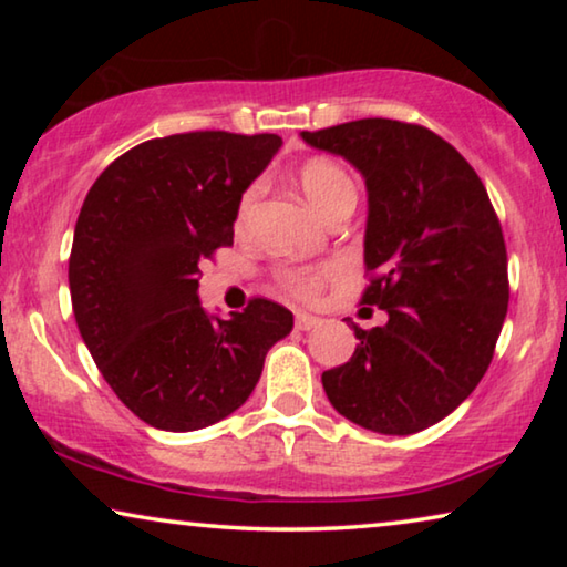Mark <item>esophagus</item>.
Wrapping results in <instances>:
<instances>
[{"label":"esophagus","instance_id":"34e87169","mask_svg":"<svg viewBox=\"0 0 567 567\" xmlns=\"http://www.w3.org/2000/svg\"><path fill=\"white\" fill-rule=\"evenodd\" d=\"M317 324H320V320H317V317L307 315V312H297V330L307 332V330H315Z\"/></svg>","mask_w":567,"mask_h":567}]
</instances>
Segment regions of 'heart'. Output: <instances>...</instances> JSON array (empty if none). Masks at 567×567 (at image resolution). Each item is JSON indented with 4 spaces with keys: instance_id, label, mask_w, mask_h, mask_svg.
<instances>
[{
    "instance_id": "obj_1",
    "label": "heart",
    "mask_w": 567,
    "mask_h": 567,
    "mask_svg": "<svg viewBox=\"0 0 567 567\" xmlns=\"http://www.w3.org/2000/svg\"><path fill=\"white\" fill-rule=\"evenodd\" d=\"M299 188L305 193L307 204L312 206L322 219L340 206H355V183L338 162L309 159L307 165L299 169ZM258 196L260 183H252L250 188L243 193V198H239V221H245L247 216L252 214ZM286 286H289L291 291L301 293V297H309V293L320 286V274H315V270H291V274H286Z\"/></svg>"
}]
</instances>
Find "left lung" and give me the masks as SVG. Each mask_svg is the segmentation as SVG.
<instances>
[{
    "label": "left lung",
    "instance_id": "8db88e82",
    "mask_svg": "<svg viewBox=\"0 0 567 567\" xmlns=\"http://www.w3.org/2000/svg\"><path fill=\"white\" fill-rule=\"evenodd\" d=\"M367 183L363 305L386 312L361 330L351 361L322 374L330 405L361 429L410 436L454 413L491 367L508 309V258L483 181L423 126L363 118L301 131Z\"/></svg>",
    "mask_w": 567,
    "mask_h": 567
}]
</instances>
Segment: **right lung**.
Instances as JSON below:
<instances>
[{"label":"right lung","mask_w":567,"mask_h":567,"mask_svg":"<svg viewBox=\"0 0 567 567\" xmlns=\"http://www.w3.org/2000/svg\"><path fill=\"white\" fill-rule=\"evenodd\" d=\"M276 134L193 131L134 146L92 185L74 227L69 291L100 374L136 417L198 431L235 413L289 309L252 299L229 320L198 299V266L231 245L239 198L281 150Z\"/></svg>","instance_id":"right-lung-1"}]
</instances>
